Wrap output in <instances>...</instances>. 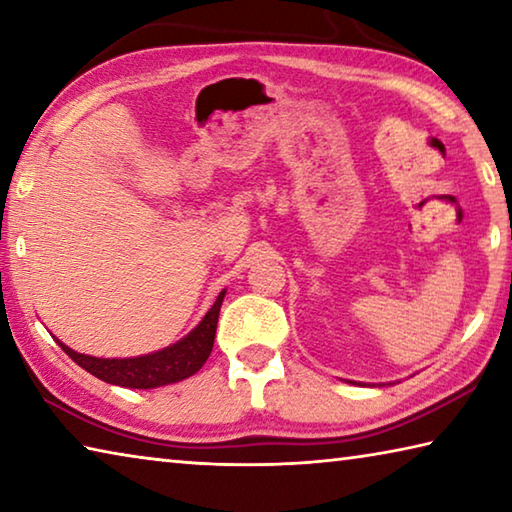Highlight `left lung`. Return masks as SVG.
Listing matches in <instances>:
<instances>
[{
    "label": "left lung",
    "mask_w": 512,
    "mask_h": 512,
    "mask_svg": "<svg viewBox=\"0 0 512 512\" xmlns=\"http://www.w3.org/2000/svg\"><path fill=\"white\" fill-rule=\"evenodd\" d=\"M363 386H366V384H363Z\"/></svg>",
    "instance_id": "obj_1"
}]
</instances>
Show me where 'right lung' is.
<instances>
[{
    "label": "right lung",
    "mask_w": 512,
    "mask_h": 512,
    "mask_svg": "<svg viewBox=\"0 0 512 512\" xmlns=\"http://www.w3.org/2000/svg\"><path fill=\"white\" fill-rule=\"evenodd\" d=\"M223 298L225 289L219 293V298H216L210 311L203 316L201 323H198L187 336H183V339L173 345H167V348H162L158 352L142 354V357L101 359L76 352L58 339L56 343L69 354V359L74 363H79L83 370H88L90 375L101 381H108V384L124 388H142V391L176 384V381H183L196 375V372L203 368L207 357H210Z\"/></svg>",
    "instance_id": "right-lung-1"
}]
</instances>
